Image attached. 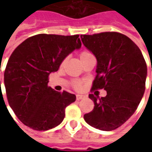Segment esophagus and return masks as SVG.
Returning <instances> with one entry per match:
<instances>
[{
    "label": "esophagus",
    "mask_w": 152,
    "mask_h": 152,
    "mask_svg": "<svg viewBox=\"0 0 152 152\" xmlns=\"http://www.w3.org/2000/svg\"><path fill=\"white\" fill-rule=\"evenodd\" d=\"M85 97H86V96L82 95V94H77V95H76V99H77V100H80V99H85Z\"/></svg>",
    "instance_id": "34e87169"
}]
</instances>
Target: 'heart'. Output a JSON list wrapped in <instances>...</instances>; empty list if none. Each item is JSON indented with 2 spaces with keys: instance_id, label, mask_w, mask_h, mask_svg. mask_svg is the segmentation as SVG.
Masks as SVG:
<instances>
[{
  "instance_id": "b5f03b06",
  "label": "heart",
  "mask_w": 152,
  "mask_h": 152,
  "mask_svg": "<svg viewBox=\"0 0 152 152\" xmlns=\"http://www.w3.org/2000/svg\"><path fill=\"white\" fill-rule=\"evenodd\" d=\"M89 54H91V53H89V52H87V51H83V52H81L80 54V59H81V58H86V56H88ZM73 85H74L75 88H76V89H80V88L81 87V82H80V81H75Z\"/></svg>"
}]
</instances>
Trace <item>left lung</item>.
Wrapping results in <instances>:
<instances>
[{
  "label": "left lung",
  "mask_w": 152,
  "mask_h": 152,
  "mask_svg": "<svg viewBox=\"0 0 152 152\" xmlns=\"http://www.w3.org/2000/svg\"><path fill=\"white\" fill-rule=\"evenodd\" d=\"M80 38L97 59L92 89L107 90L106 97L89 94L94 107L84 119L98 129L114 130L130 118L142 99L147 64L136 44L123 34L102 32Z\"/></svg>",
  "instance_id": "obj_1"
}]
</instances>
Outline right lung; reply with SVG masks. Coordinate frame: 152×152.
Segmentation results:
<instances>
[{
    "instance_id": "add662e5",
    "label": "right lung",
    "mask_w": 152,
    "mask_h": 152,
    "mask_svg": "<svg viewBox=\"0 0 152 152\" xmlns=\"http://www.w3.org/2000/svg\"><path fill=\"white\" fill-rule=\"evenodd\" d=\"M80 47L79 35L38 34L14 50L6 65L4 83L9 104L22 123L40 131L62 123L65 108L76 101V95L49 87L48 77Z\"/></svg>"
}]
</instances>
